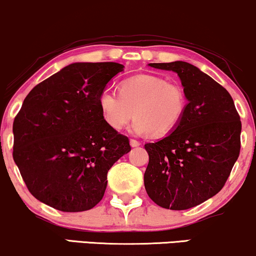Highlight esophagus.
<instances>
[{"label": "esophagus", "mask_w": 256, "mask_h": 256, "mask_svg": "<svg viewBox=\"0 0 256 256\" xmlns=\"http://www.w3.org/2000/svg\"><path fill=\"white\" fill-rule=\"evenodd\" d=\"M140 144H141L140 141L134 140V138H132V140H130V146L132 147H138V146H140Z\"/></svg>", "instance_id": "obj_1"}]
</instances>
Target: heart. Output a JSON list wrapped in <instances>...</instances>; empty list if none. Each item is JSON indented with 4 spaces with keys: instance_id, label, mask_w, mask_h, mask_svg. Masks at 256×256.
<instances>
[{
    "instance_id": "obj_1",
    "label": "heart",
    "mask_w": 256,
    "mask_h": 256,
    "mask_svg": "<svg viewBox=\"0 0 256 256\" xmlns=\"http://www.w3.org/2000/svg\"><path fill=\"white\" fill-rule=\"evenodd\" d=\"M102 116L112 129L120 130L135 115V134L152 132L156 136L174 130L184 118L188 97L184 88L158 76L141 74L123 80L120 91L104 88L98 96Z\"/></svg>"
}]
</instances>
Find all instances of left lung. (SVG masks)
Returning <instances> with one entry per match:
<instances>
[{
	"instance_id": "8db88e82",
	"label": "left lung",
	"mask_w": 256,
	"mask_h": 256,
	"mask_svg": "<svg viewBox=\"0 0 256 256\" xmlns=\"http://www.w3.org/2000/svg\"><path fill=\"white\" fill-rule=\"evenodd\" d=\"M150 66L176 72L188 97L184 118L171 134L146 144L147 194L165 209L186 210L222 190L241 148V121L222 85L185 62Z\"/></svg>"
}]
</instances>
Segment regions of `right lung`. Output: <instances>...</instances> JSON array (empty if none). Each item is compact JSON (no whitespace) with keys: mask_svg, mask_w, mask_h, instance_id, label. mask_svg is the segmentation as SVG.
<instances>
[{"mask_svg":"<svg viewBox=\"0 0 256 256\" xmlns=\"http://www.w3.org/2000/svg\"><path fill=\"white\" fill-rule=\"evenodd\" d=\"M118 62H74L27 94L12 123V158L28 191L56 210L92 209L106 174L132 150L104 121L98 96L123 71Z\"/></svg>","mask_w":256,"mask_h":256,"instance_id":"add662e5","label":"right lung"}]
</instances>
